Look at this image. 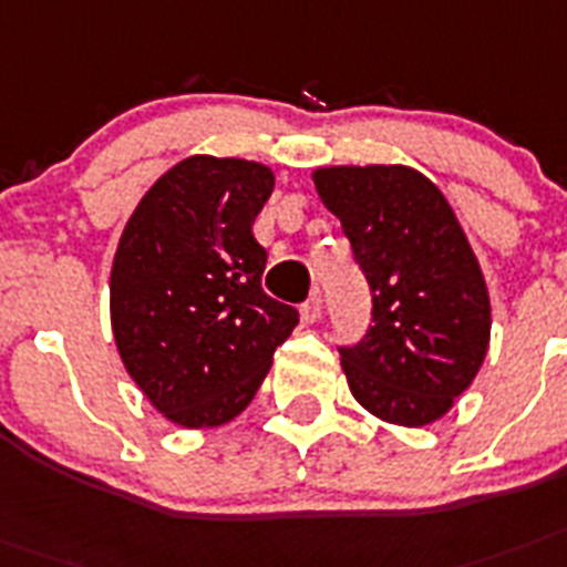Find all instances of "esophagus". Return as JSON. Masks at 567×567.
Instances as JSON below:
<instances>
[{"label": "esophagus", "instance_id": "1", "mask_svg": "<svg viewBox=\"0 0 567 567\" xmlns=\"http://www.w3.org/2000/svg\"><path fill=\"white\" fill-rule=\"evenodd\" d=\"M320 313H322V297L320 293H311V299H308L306 306H302V320L317 322L320 320Z\"/></svg>", "mask_w": 567, "mask_h": 567}]
</instances>
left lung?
<instances>
[{"instance_id":"8db88e82","label":"left lung","mask_w":567,"mask_h":567,"mask_svg":"<svg viewBox=\"0 0 567 567\" xmlns=\"http://www.w3.org/2000/svg\"><path fill=\"white\" fill-rule=\"evenodd\" d=\"M322 204L340 218L372 288V326L340 363L380 421L426 426L484 363L489 293L444 193L412 166H322Z\"/></svg>"}]
</instances>
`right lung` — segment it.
<instances>
[{"label":"right lung","mask_w":567,"mask_h":567,"mask_svg":"<svg viewBox=\"0 0 567 567\" xmlns=\"http://www.w3.org/2000/svg\"><path fill=\"white\" fill-rule=\"evenodd\" d=\"M270 193L265 164L193 155L152 184L117 241L114 342L152 406L187 430L245 412L299 322L261 291L254 221Z\"/></svg>","instance_id":"1"}]
</instances>
